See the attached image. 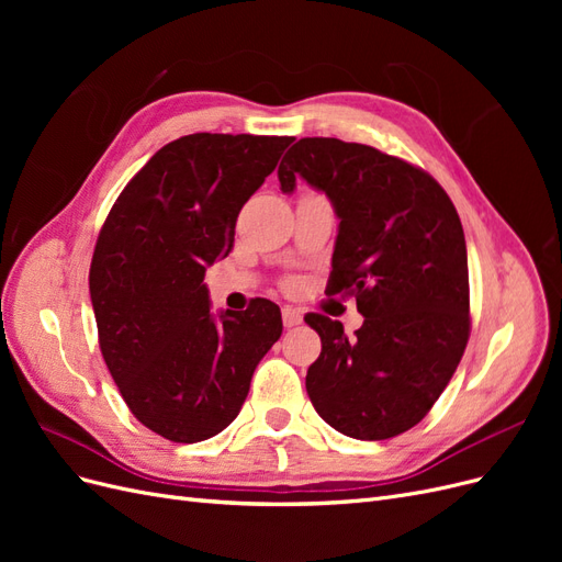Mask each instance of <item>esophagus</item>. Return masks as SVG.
Wrapping results in <instances>:
<instances>
[{
    "instance_id": "34e87169",
    "label": "esophagus",
    "mask_w": 562,
    "mask_h": 562,
    "mask_svg": "<svg viewBox=\"0 0 562 562\" xmlns=\"http://www.w3.org/2000/svg\"><path fill=\"white\" fill-rule=\"evenodd\" d=\"M281 318H283L285 328H293V326H300V323H302V312L293 310V307H283Z\"/></svg>"
}]
</instances>
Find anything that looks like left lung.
Returning <instances> with one entry per match:
<instances>
[{"label": "left lung", "instance_id": "1", "mask_svg": "<svg viewBox=\"0 0 562 562\" xmlns=\"http://www.w3.org/2000/svg\"><path fill=\"white\" fill-rule=\"evenodd\" d=\"M297 176L339 217L328 291L363 314L353 337L339 321L304 316L321 337L307 394L339 434L394 438L427 417L469 342L462 223L427 171L370 145L302 138L279 166L281 190Z\"/></svg>", "mask_w": 562, "mask_h": 562}]
</instances>
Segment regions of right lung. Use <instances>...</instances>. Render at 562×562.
Wrapping results in <instances>:
<instances>
[{
    "mask_svg": "<svg viewBox=\"0 0 562 562\" xmlns=\"http://www.w3.org/2000/svg\"><path fill=\"white\" fill-rule=\"evenodd\" d=\"M291 143L182 135L131 178L100 227L89 271L100 351L133 417L173 443L229 427L281 337L265 297L213 318L203 274L227 258L239 211Z\"/></svg>",
    "mask_w": 562,
    "mask_h": 562,
    "instance_id": "1",
    "label": "right lung"
}]
</instances>
